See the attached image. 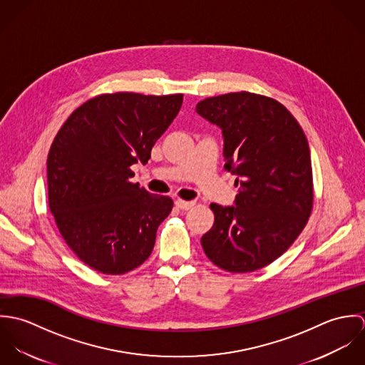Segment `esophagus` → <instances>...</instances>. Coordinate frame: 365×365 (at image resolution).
Wrapping results in <instances>:
<instances>
[{"instance_id": "obj_1", "label": "esophagus", "mask_w": 365, "mask_h": 365, "mask_svg": "<svg viewBox=\"0 0 365 365\" xmlns=\"http://www.w3.org/2000/svg\"><path fill=\"white\" fill-rule=\"evenodd\" d=\"M194 205H195V202H192V201H182V200L175 201V207L178 209H182V210H188V209L192 208Z\"/></svg>"}]
</instances>
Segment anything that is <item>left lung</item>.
I'll use <instances>...</instances> for the list:
<instances>
[{
  "instance_id": "obj_1",
  "label": "left lung",
  "mask_w": 365,
  "mask_h": 365,
  "mask_svg": "<svg viewBox=\"0 0 365 365\" xmlns=\"http://www.w3.org/2000/svg\"><path fill=\"white\" fill-rule=\"evenodd\" d=\"M222 130L225 170L236 175L233 207L210 204L215 223L202 239L209 260L230 272H252L282 256L312 210L307 136L278 101L230 93L197 104Z\"/></svg>"
}]
</instances>
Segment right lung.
<instances>
[{
    "instance_id": "obj_1",
    "label": "right lung",
    "mask_w": 365,
    "mask_h": 365,
    "mask_svg": "<svg viewBox=\"0 0 365 365\" xmlns=\"http://www.w3.org/2000/svg\"><path fill=\"white\" fill-rule=\"evenodd\" d=\"M182 94H104L77 108L48 156L49 207L77 257L110 275L149 259L173 200L132 184L133 164L148 163Z\"/></svg>"
}]
</instances>
